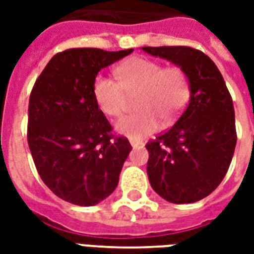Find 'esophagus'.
<instances>
[{"mask_svg":"<svg viewBox=\"0 0 254 254\" xmlns=\"http://www.w3.org/2000/svg\"><path fill=\"white\" fill-rule=\"evenodd\" d=\"M130 145L133 148H137V147H143V143L141 141H136V140H130Z\"/></svg>","mask_w":254,"mask_h":254,"instance_id":"1","label":"esophagus"}]
</instances>
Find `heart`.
<instances>
[{"label":"heart","mask_w":254,"mask_h":254,"mask_svg":"<svg viewBox=\"0 0 254 254\" xmlns=\"http://www.w3.org/2000/svg\"><path fill=\"white\" fill-rule=\"evenodd\" d=\"M118 83L98 74L92 94L100 110L109 117H120L129 106V96L136 98L137 113L117 122V132L127 137L143 138L160 127V118L174 121L185 110L190 98V83L182 67L165 66L155 60L136 57L114 69Z\"/></svg>","instance_id":"heart-1"}]
</instances>
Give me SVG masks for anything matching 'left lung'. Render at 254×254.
Returning a JSON list of instances; mask_svg holds the SVG:
<instances>
[{"mask_svg": "<svg viewBox=\"0 0 254 254\" xmlns=\"http://www.w3.org/2000/svg\"><path fill=\"white\" fill-rule=\"evenodd\" d=\"M182 67L190 100L178 121L147 143V174L160 197L189 204L211 194L229 170L237 144L233 99L211 58L188 46L143 47Z\"/></svg>", "mask_w": 254, "mask_h": 254, "instance_id": "obj_1", "label": "left lung"}]
</instances>
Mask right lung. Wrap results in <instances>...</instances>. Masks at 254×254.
Segmentation results:
<instances>
[{
  "label": "right lung",
  "mask_w": 254,
  "mask_h": 254,
  "mask_svg": "<svg viewBox=\"0 0 254 254\" xmlns=\"http://www.w3.org/2000/svg\"><path fill=\"white\" fill-rule=\"evenodd\" d=\"M132 52L69 49L57 53L34 84L28 147L42 181L65 201L95 205L118 185L132 145L113 134L95 102L92 84L100 69Z\"/></svg>",
  "instance_id": "obj_1"
}]
</instances>
